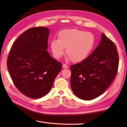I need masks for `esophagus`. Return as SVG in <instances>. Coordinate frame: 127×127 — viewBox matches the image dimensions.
Returning <instances> with one entry per match:
<instances>
[{"instance_id":"obj_1","label":"esophagus","mask_w":127,"mask_h":127,"mask_svg":"<svg viewBox=\"0 0 127 127\" xmlns=\"http://www.w3.org/2000/svg\"><path fill=\"white\" fill-rule=\"evenodd\" d=\"M63 68L64 69L68 68V65H66V64H63Z\"/></svg>"}]
</instances>
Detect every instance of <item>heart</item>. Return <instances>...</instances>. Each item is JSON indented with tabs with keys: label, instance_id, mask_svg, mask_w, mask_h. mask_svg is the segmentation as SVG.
<instances>
[{
	"label": "heart",
	"instance_id": "obj_1",
	"mask_svg": "<svg viewBox=\"0 0 127 127\" xmlns=\"http://www.w3.org/2000/svg\"><path fill=\"white\" fill-rule=\"evenodd\" d=\"M95 39L92 33L76 29L61 31L58 34V40L53 39L50 47L54 57L61 58L66 53L68 58L75 63L82 62L87 58L93 48Z\"/></svg>",
	"mask_w": 127,
	"mask_h": 127
}]
</instances>
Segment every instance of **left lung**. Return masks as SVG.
<instances>
[{
    "label": "left lung",
    "instance_id": "8db88e82",
    "mask_svg": "<svg viewBox=\"0 0 127 127\" xmlns=\"http://www.w3.org/2000/svg\"><path fill=\"white\" fill-rule=\"evenodd\" d=\"M118 64L116 46L102 33L101 41L93 53L70 66L71 87L75 95L85 100L100 95L115 79Z\"/></svg>",
    "mask_w": 127,
    "mask_h": 127
}]
</instances>
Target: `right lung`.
<instances>
[{
    "mask_svg": "<svg viewBox=\"0 0 127 127\" xmlns=\"http://www.w3.org/2000/svg\"><path fill=\"white\" fill-rule=\"evenodd\" d=\"M49 34L44 27L28 29L13 43L8 56L7 65L13 83L29 98L46 95L62 69L61 62L47 51Z\"/></svg>",
    "mask_w": 127,
    "mask_h": 127,
    "instance_id": "add662e5",
    "label": "right lung"
}]
</instances>
